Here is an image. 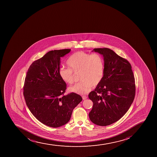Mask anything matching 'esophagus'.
<instances>
[{"label": "esophagus", "mask_w": 157, "mask_h": 157, "mask_svg": "<svg viewBox=\"0 0 157 157\" xmlns=\"http://www.w3.org/2000/svg\"><path fill=\"white\" fill-rule=\"evenodd\" d=\"M82 97L83 100H86L87 99V97L86 96H82Z\"/></svg>", "instance_id": "esophagus-1"}]
</instances>
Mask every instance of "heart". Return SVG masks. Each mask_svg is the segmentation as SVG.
Segmentation results:
<instances>
[{
    "label": "heart",
    "instance_id": "b5f03b06",
    "mask_svg": "<svg viewBox=\"0 0 157 157\" xmlns=\"http://www.w3.org/2000/svg\"><path fill=\"white\" fill-rule=\"evenodd\" d=\"M69 68L59 70V75L63 81L68 84L74 82L75 74L80 73V82L69 87L71 92L85 94L101 82L104 74V61L99 54H90L77 52L71 55L67 61Z\"/></svg>",
    "mask_w": 157,
    "mask_h": 157
}]
</instances>
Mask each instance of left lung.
Listing matches in <instances>:
<instances>
[{
	"label": "left lung",
	"mask_w": 157,
	"mask_h": 157,
	"mask_svg": "<svg viewBox=\"0 0 157 157\" xmlns=\"http://www.w3.org/2000/svg\"><path fill=\"white\" fill-rule=\"evenodd\" d=\"M92 52L103 57L104 74L101 82L89 94L93 102L89 118L98 125H109L121 119L132 104L135 78L129 62L113 50L97 48Z\"/></svg>",
	"instance_id": "1"
}]
</instances>
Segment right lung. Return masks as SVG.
Returning <instances> with one entry per match:
<instances>
[{"label": "right lung", "instance_id": "obj_1", "mask_svg": "<svg viewBox=\"0 0 157 157\" xmlns=\"http://www.w3.org/2000/svg\"><path fill=\"white\" fill-rule=\"evenodd\" d=\"M71 51L48 52L32 63L25 78L23 95L27 106L38 121L50 127L67 124L82 100L74 93L63 95L67 86L59 75L60 58Z\"/></svg>", "mask_w": 157, "mask_h": 157}]
</instances>
